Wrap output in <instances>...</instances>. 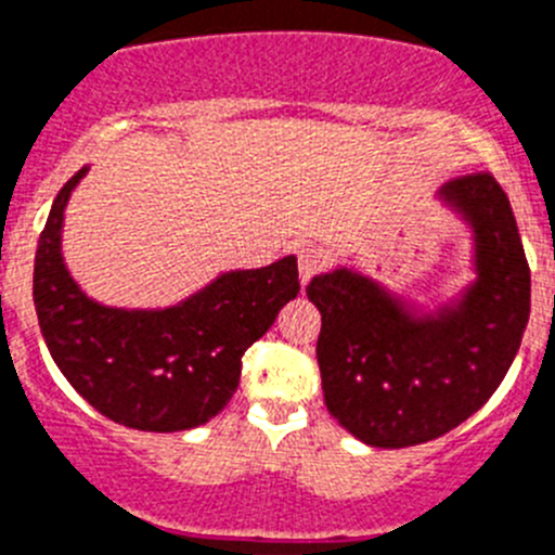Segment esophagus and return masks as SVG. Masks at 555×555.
<instances>
[{
  "label": "esophagus",
  "instance_id": "obj_1",
  "mask_svg": "<svg viewBox=\"0 0 555 555\" xmlns=\"http://www.w3.org/2000/svg\"><path fill=\"white\" fill-rule=\"evenodd\" d=\"M323 266H326V257H323L321 248L307 246L298 251V273H301V284H307L314 273H321Z\"/></svg>",
  "mask_w": 555,
  "mask_h": 555
}]
</instances>
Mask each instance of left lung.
Returning a JSON list of instances; mask_svg holds the SVG:
<instances>
[{"instance_id": "1", "label": "left lung", "mask_w": 555, "mask_h": 555, "mask_svg": "<svg viewBox=\"0 0 555 555\" xmlns=\"http://www.w3.org/2000/svg\"><path fill=\"white\" fill-rule=\"evenodd\" d=\"M439 198L476 241V282L453 304L414 314L351 268L307 284L321 309L323 401L364 446H421L456 428L489 401L522 343L531 271L506 193L478 171L451 179Z\"/></svg>"}]
</instances>
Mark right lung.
<instances>
[{
  "label": "right lung",
  "mask_w": 555,
  "mask_h": 555,
  "mask_svg": "<svg viewBox=\"0 0 555 555\" xmlns=\"http://www.w3.org/2000/svg\"><path fill=\"white\" fill-rule=\"evenodd\" d=\"M85 173L63 184L35 251L33 298L49 353L109 421L138 431L202 426L232 401L248 346L298 296L296 257L221 273L177 307H104L79 289L60 251L63 212Z\"/></svg>",
  "instance_id": "add662e5"
}]
</instances>
